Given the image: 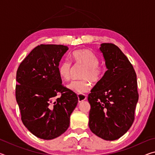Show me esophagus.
Returning <instances> with one entry per match:
<instances>
[{"instance_id":"obj_1","label":"esophagus","mask_w":155,"mask_h":155,"mask_svg":"<svg viewBox=\"0 0 155 155\" xmlns=\"http://www.w3.org/2000/svg\"><path fill=\"white\" fill-rule=\"evenodd\" d=\"M77 97H78V103H81V102L85 101V100H86V98H87V96L85 95H83V94H78Z\"/></svg>"}]
</instances>
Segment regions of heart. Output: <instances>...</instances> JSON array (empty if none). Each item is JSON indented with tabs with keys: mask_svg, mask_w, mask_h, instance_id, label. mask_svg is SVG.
<instances>
[{
	"mask_svg": "<svg viewBox=\"0 0 155 155\" xmlns=\"http://www.w3.org/2000/svg\"><path fill=\"white\" fill-rule=\"evenodd\" d=\"M72 59L75 65H82L85 67L81 74L83 80L76 81L68 85V88L78 94H83L90 91L91 90L90 80L97 83L101 80L103 74V68L98 65L99 59L93 52L88 49H80L73 52ZM73 67L72 63L65 60L60 63L58 67V72L63 79L70 81L72 78Z\"/></svg>",
	"mask_w": 155,
	"mask_h": 155,
	"instance_id": "b5f03b06",
	"label": "heart"
}]
</instances>
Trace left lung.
Instances as JSON below:
<instances>
[{
	"mask_svg": "<svg viewBox=\"0 0 155 155\" xmlns=\"http://www.w3.org/2000/svg\"><path fill=\"white\" fill-rule=\"evenodd\" d=\"M100 50L107 70L88 95L89 127L98 137L113 141L124 135L134 122L139 99L137 75L116 45L103 43Z\"/></svg>",
	"mask_w": 155,
	"mask_h": 155,
	"instance_id": "1",
	"label": "left lung"
}]
</instances>
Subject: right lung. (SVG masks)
Wrapping results in <instances>:
<instances>
[{"mask_svg": "<svg viewBox=\"0 0 155 155\" xmlns=\"http://www.w3.org/2000/svg\"><path fill=\"white\" fill-rule=\"evenodd\" d=\"M68 50L64 45L40 44L21 62L16 72L15 98L21 120L32 134L43 140L65 132L78 103L77 94L64 86L58 72Z\"/></svg>", "mask_w": 155, "mask_h": 155, "instance_id": "add662e5", "label": "right lung"}]
</instances>
